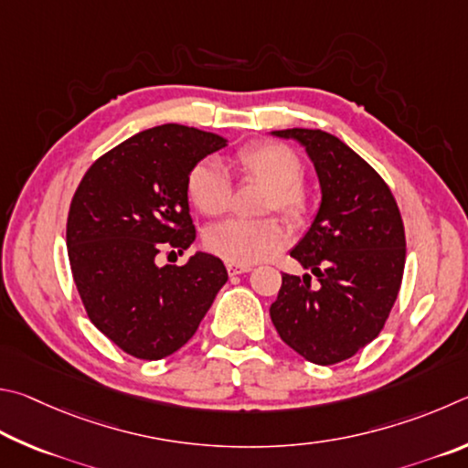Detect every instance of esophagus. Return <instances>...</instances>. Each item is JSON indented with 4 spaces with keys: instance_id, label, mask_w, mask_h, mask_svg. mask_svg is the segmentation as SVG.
I'll list each match as a JSON object with an SVG mask.
<instances>
[{
    "instance_id": "34e87169",
    "label": "esophagus",
    "mask_w": 468,
    "mask_h": 468,
    "mask_svg": "<svg viewBox=\"0 0 468 468\" xmlns=\"http://www.w3.org/2000/svg\"><path fill=\"white\" fill-rule=\"evenodd\" d=\"M228 273L229 275H242L250 271V265H239V263H228Z\"/></svg>"
}]
</instances>
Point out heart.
Masks as SVG:
<instances>
[{
	"label": "heart",
	"instance_id": "obj_1",
	"mask_svg": "<svg viewBox=\"0 0 468 468\" xmlns=\"http://www.w3.org/2000/svg\"><path fill=\"white\" fill-rule=\"evenodd\" d=\"M229 168L242 178H255L269 186L267 211H277L300 224L313 209V191L302 183V160L292 147L277 142H257L240 147ZM188 199L205 216H221L232 199V176L218 160L197 162L186 176ZM288 232L273 218H232L211 226L205 234L207 249L228 263L249 265L273 255L288 244Z\"/></svg>",
	"mask_w": 468,
	"mask_h": 468
}]
</instances>
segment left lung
Returning <instances> with one entry per match:
<instances>
[{
	"label": "left lung",
	"instance_id": "left-lung-1",
	"mask_svg": "<svg viewBox=\"0 0 468 468\" xmlns=\"http://www.w3.org/2000/svg\"><path fill=\"white\" fill-rule=\"evenodd\" d=\"M273 135L306 147L323 201L290 255L316 275L283 273L269 308L283 343L318 366L356 356L378 337L405 271V226L388 185L370 164L321 129Z\"/></svg>",
	"mask_w": 468,
	"mask_h": 468
}]
</instances>
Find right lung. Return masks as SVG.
I'll list each match as a JSON object with an SVG mask.
<instances>
[{
	"mask_svg": "<svg viewBox=\"0 0 468 468\" xmlns=\"http://www.w3.org/2000/svg\"><path fill=\"white\" fill-rule=\"evenodd\" d=\"M226 139L168 125L145 129L101 155L76 188L68 257L88 318L125 354L162 359L199 329L228 282L218 257L197 252L183 267H158L160 250L195 240L186 176Z\"/></svg>",
	"mask_w": 468,
	"mask_h": 468,
	"instance_id": "right-lung-1",
	"label": "right lung"
}]
</instances>
